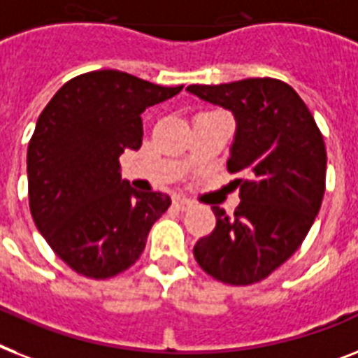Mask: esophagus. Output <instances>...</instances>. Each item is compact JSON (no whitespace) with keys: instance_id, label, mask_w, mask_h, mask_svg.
Segmentation results:
<instances>
[{"instance_id":"34e87169","label":"esophagus","mask_w":358,"mask_h":358,"mask_svg":"<svg viewBox=\"0 0 358 358\" xmlns=\"http://www.w3.org/2000/svg\"><path fill=\"white\" fill-rule=\"evenodd\" d=\"M173 206L178 209V211H187V209L193 206V202H191V200H187V199H184V196H174Z\"/></svg>"}]
</instances>
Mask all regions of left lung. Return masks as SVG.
<instances>
[{
    "label": "left lung",
    "instance_id": "1",
    "mask_svg": "<svg viewBox=\"0 0 358 358\" xmlns=\"http://www.w3.org/2000/svg\"><path fill=\"white\" fill-rule=\"evenodd\" d=\"M235 117L228 171L245 173L231 217L213 206L217 226L194 245L196 263L228 285L264 280L309 234L325 191L324 138L301 97L278 78L185 88Z\"/></svg>",
    "mask_w": 358,
    "mask_h": 358
}]
</instances>
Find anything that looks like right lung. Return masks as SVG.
I'll return each mask as SVG.
<instances>
[{"instance_id": "add662e5", "label": "right lung", "mask_w": 358, "mask_h": 358, "mask_svg": "<svg viewBox=\"0 0 358 358\" xmlns=\"http://www.w3.org/2000/svg\"><path fill=\"white\" fill-rule=\"evenodd\" d=\"M182 88L101 69L68 80L40 113L27 149L29 208L77 274L106 280L129 268L171 206L169 194L121 180L119 156L141 147V113Z\"/></svg>"}]
</instances>
